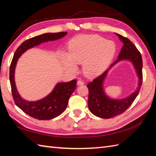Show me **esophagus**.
I'll use <instances>...</instances> for the list:
<instances>
[{"mask_svg":"<svg viewBox=\"0 0 156 156\" xmlns=\"http://www.w3.org/2000/svg\"><path fill=\"white\" fill-rule=\"evenodd\" d=\"M84 84V82L81 80H78V81L77 82V84H78V85H83Z\"/></svg>","mask_w":156,"mask_h":156,"instance_id":"34e87169","label":"esophagus"}]
</instances>
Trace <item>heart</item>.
<instances>
[{
    "mask_svg": "<svg viewBox=\"0 0 156 156\" xmlns=\"http://www.w3.org/2000/svg\"><path fill=\"white\" fill-rule=\"evenodd\" d=\"M69 52L63 53L62 59L66 68L72 72L78 69L77 63L83 62L84 74L88 76L98 75L110 64L116 51V45L96 35L76 37L69 44Z\"/></svg>",
    "mask_w": 156,
    "mask_h": 156,
    "instance_id": "1",
    "label": "heart"
}]
</instances>
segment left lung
I'll return each instance as SVG.
<instances>
[{
	"label": "left lung",
	"instance_id": "obj_1",
	"mask_svg": "<svg viewBox=\"0 0 156 156\" xmlns=\"http://www.w3.org/2000/svg\"><path fill=\"white\" fill-rule=\"evenodd\" d=\"M115 34L123 44L117 59L108 69L87 85L89 90L88 100L89 110L97 117L103 119L112 118L127 110L138 95L143 82V62L140 52L129 39L118 34ZM122 60H129L133 64L139 78L138 87L136 90L127 98L122 99H112L109 98L104 92L103 82L109 69L117 62Z\"/></svg>",
	"mask_w": 156,
	"mask_h": 156
}]
</instances>
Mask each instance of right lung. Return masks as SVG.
Wrapping results in <instances>:
<instances>
[{
    "label": "right lung",
    "instance_id": "obj_1",
    "mask_svg": "<svg viewBox=\"0 0 156 156\" xmlns=\"http://www.w3.org/2000/svg\"><path fill=\"white\" fill-rule=\"evenodd\" d=\"M67 34V32L48 33L23 41L16 49L10 66L9 79L13 99L16 105L26 114L39 120H49L61 115L68 103L69 98L75 90L76 80L59 82L47 97L37 101H28L23 99L16 90L15 82V70L18 59L29 49L40 45L41 43L54 41Z\"/></svg>",
    "mask_w": 156,
    "mask_h": 156
}]
</instances>
